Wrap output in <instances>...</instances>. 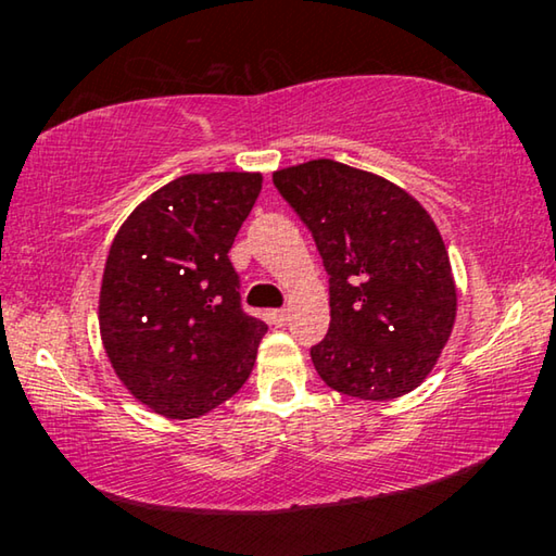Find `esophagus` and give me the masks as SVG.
Returning <instances> with one entry per match:
<instances>
[{"label":"esophagus","mask_w":556,"mask_h":556,"mask_svg":"<svg viewBox=\"0 0 556 556\" xmlns=\"http://www.w3.org/2000/svg\"><path fill=\"white\" fill-rule=\"evenodd\" d=\"M267 321L275 326H285L289 321V312L287 308H271V312H267Z\"/></svg>","instance_id":"34e87169"}]
</instances>
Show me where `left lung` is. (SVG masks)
<instances>
[{
  "label": "left lung",
  "mask_w": 556,
  "mask_h": 556,
  "mask_svg": "<svg viewBox=\"0 0 556 556\" xmlns=\"http://www.w3.org/2000/svg\"><path fill=\"white\" fill-rule=\"evenodd\" d=\"M277 191L314 235L331 326L312 345L321 380L357 400H394L434 368L456 318L448 252L407 191L333 159L281 168Z\"/></svg>",
  "instance_id": "1"
}]
</instances>
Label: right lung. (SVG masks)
<instances>
[{
  "label": "right lung",
  "instance_id": "right-lung-1",
  "mask_svg": "<svg viewBox=\"0 0 556 556\" xmlns=\"http://www.w3.org/2000/svg\"><path fill=\"white\" fill-rule=\"evenodd\" d=\"M262 188L260 174L174 178L137 205L112 242L100 333L137 400L195 419L250 378L267 324L242 308L228 252Z\"/></svg>",
  "mask_w": 556,
  "mask_h": 556
}]
</instances>
